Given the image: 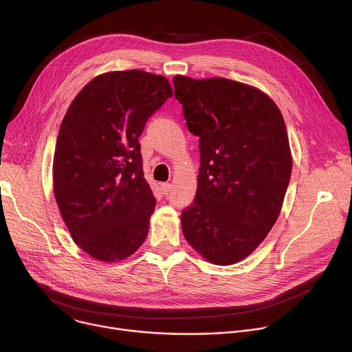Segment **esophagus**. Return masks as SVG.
<instances>
[{
    "label": "esophagus",
    "mask_w": 352,
    "mask_h": 352,
    "mask_svg": "<svg viewBox=\"0 0 352 352\" xmlns=\"http://www.w3.org/2000/svg\"><path fill=\"white\" fill-rule=\"evenodd\" d=\"M162 191L164 194H169V191L172 190V183H162Z\"/></svg>",
    "instance_id": "34e87169"
}]
</instances>
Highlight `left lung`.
<instances>
[{"mask_svg": "<svg viewBox=\"0 0 352 352\" xmlns=\"http://www.w3.org/2000/svg\"><path fill=\"white\" fill-rule=\"evenodd\" d=\"M173 85L188 131L200 138L183 235L210 263L235 264L265 239L283 207L292 170L283 114L260 89L226 78L176 75Z\"/></svg>", "mask_w": 352, "mask_h": 352, "instance_id": "left-lung-1", "label": "left lung"}]
</instances>
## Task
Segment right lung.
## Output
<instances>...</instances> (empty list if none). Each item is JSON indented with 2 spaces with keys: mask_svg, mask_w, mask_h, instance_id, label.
I'll return each mask as SVG.
<instances>
[{
  "mask_svg": "<svg viewBox=\"0 0 352 352\" xmlns=\"http://www.w3.org/2000/svg\"><path fill=\"white\" fill-rule=\"evenodd\" d=\"M172 95L162 75L110 71L87 84L64 116L54 197L74 242L99 261L124 260L146 239L156 200L144 177L138 137Z\"/></svg>",
  "mask_w": 352,
  "mask_h": 352,
  "instance_id": "1",
  "label": "right lung"
}]
</instances>
